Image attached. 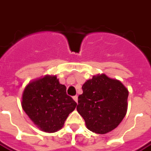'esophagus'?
Instances as JSON below:
<instances>
[{
  "label": "esophagus",
  "mask_w": 151,
  "mask_h": 151,
  "mask_svg": "<svg viewBox=\"0 0 151 151\" xmlns=\"http://www.w3.org/2000/svg\"><path fill=\"white\" fill-rule=\"evenodd\" d=\"M73 100H74L76 103H78V96H77V95L73 96Z\"/></svg>",
  "instance_id": "esophagus-1"
}]
</instances>
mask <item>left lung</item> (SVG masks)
I'll return each instance as SVG.
<instances>
[{"instance_id": "obj_1", "label": "left lung", "mask_w": 151, "mask_h": 151, "mask_svg": "<svg viewBox=\"0 0 151 151\" xmlns=\"http://www.w3.org/2000/svg\"><path fill=\"white\" fill-rule=\"evenodd\" d=\"M82 91L77 111L83 117L86 128L99 134L116 129L126 115L128 89L120 81L103 73L87 80Z\"/></svg>"}]
</instances>
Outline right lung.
I'll list each match as a JSON object with an SVG mask.
<instances>
[{
  "label": "right lung",
  "instance_id": "1",
  "mask_svg": "<svg viewBox=\"0 0 151 151\" xmlns=\"http://www.w3.org/2000/svg\"><path fill=\"white\" fill-rule=\"evenodd\" d=\"M77 106L66 94L65 85L56 76L46 75L29 82L22 97V107L33 123L42 131L55 133L64 125Z\"/></svg>",
  "mask_w": 151,
  "mask_h": 151
}]
</instances>
